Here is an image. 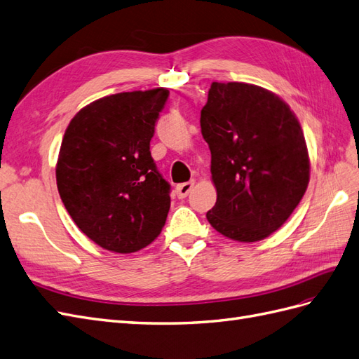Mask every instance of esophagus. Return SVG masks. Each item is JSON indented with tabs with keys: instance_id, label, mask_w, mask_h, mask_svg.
<instances>
[{
	"instance_id": "esophagus-1",
	"label": "esophagus",
	"mask_w": 359,
	"mask_h": 359,
	"mask_svg": "<svg viewBox=\"0 0 359 359\" xmlns=\"http://www.w3.org/2000/svg\"><path fill=\"white\" fill-rule=\"evenodd\" d=\"M192 187H194V180L180 183V185L176 187V194H177V197H179V198H185V197L189 194V192H191Z\"/></svg>"
}]
</instances>
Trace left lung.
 Masks as SVG:
<instances>
[{
	"label": "left lung",
	"mask_w": 359,
	"mask_h": 359,
	"mask_svg": "<svg viewBox=\"0 0 359 359\" xmlns=\"http://www.w3.org/2000/svg\"><path fill=\"white\" fill-rule=\"evenodd\" d=\"M200 126L217 188L208 222L233 241L270 236L290 218L309 183V156L297 116L261 86L214 81Z\"/></svg>",
	"instance_id": "obj_1"
}]
</instances>
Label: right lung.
I'll list each match as a JSON object with an SVG mask.
<instances>
[{
    "mask_svg": "<svg viewBox=\"0 0 359 359\" xmlns=\"http://www.w3.org/2000/svg\"><path fill=\"white\" fill-rule=\"evenodd\" d=\"M168 94L156 88L92 101L63 135L60 198L80 231L106 250H141L167 222L170 183L156 168L150 141Z\"/></svg>",
    "mask_w": 359,
    "mask_h": 359,
    "instance_id": "obj_1",
    "label": "right lung"
}]
</instances>
